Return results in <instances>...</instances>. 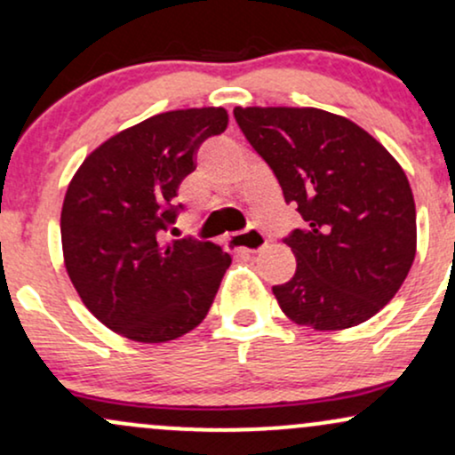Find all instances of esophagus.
I'll list each match as a JSON object with an SVG mask.
<instances>
[{"label": "esophagus", "instance_id": "obj_1", "mask_svg": "<svg viewBox=\"0 0 455 455\" xmlns=\"http://www.w3.org/2000/svg\"><path fill=\"white\" fill-rule=\"evenodd\" d=\"M228 245H233L235 250H242V252H259L267 245L265 235L259 228H248L245 233H237L228 237Z\"/></svg>", "mask_w": 455, "mask_h": 455}]
</instances>
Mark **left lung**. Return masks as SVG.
<instances>
[{
    "mask_svg": "<svg viewBox=\"0 0 455 455\" xmlns=\"http://www.w3.org/2000/svg\"><path fill=\"white\" fill-rule=\"evenodd\" d=\"M233 115L306 220L284 239L297 269L274 286L282 312L318 331L372 318L415 260V201L402 166L363 128L321 108L237 107Z\"/></svg>",
    "mask_w": 455,
    "mask_h": 455,
    "instance_id": "1",
    "label": "left lung"
}]
</instances>
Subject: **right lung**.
<instances>
[{"label": "right lung", "mask_w": 455, "mask_h": 455, "mask_svg": "<svg viewBox=\"0 0 455 455\" xmlns=\"http://www.w3.org/2000/svg\"><path fill=\"white\" fill-rule=\"evenodd\" d=\"M222 107L154 115L83 160L61 207L66 271L87 310L134 342H169L207 316L231 257L162 231L184 210L181 180L205 139L227 130Z\"/></svg>", "instance_id": "1"}]
</instances>
